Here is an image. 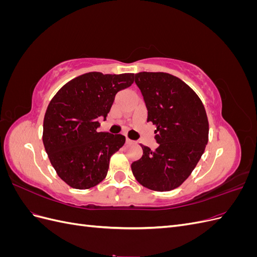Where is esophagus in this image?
Here are the masks:
<instances>
[{
	"label": "esophagus",
	"mask_w": 257,
	"mask_h": 257,
	"mask_svg": "<svg viewBox=\"0 0 257 257\" xmlns=\"http://www.w3.org/2000/svg\"><path fill=\"white\" fill-rule=\"evenodd\" d=\"M125 143H126L127 145H130V144H133L134 142H133V141H131V139H128V138H126V139H125Z\"/></svg>",
	"instance_id": "esophagus-1"
}]
</instances>
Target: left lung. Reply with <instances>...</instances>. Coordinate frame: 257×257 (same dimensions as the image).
I'll return each mask as SVG.
<instances>
[{"instance_id": "left-lung-1", "label": "left lung", "mask_w": 257, "mask_h": 257, "mask_svg": "<svg viewBox=\"0 0 257 257\" xmlns=\"http://www.w3.org/2000/svg\"><path fill=\"white\" fill-rule=\"evenodd\" d=\"M157 130V149L141 144L143 157L132 163L136 180L146 188L165 192L181 185L193 172L208 144L209 124L201 100L188 84L166 73L135 74Z\"/></svg>"}]
</instances>
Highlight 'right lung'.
I'll return each instance as SVG.
<instances>
[{"label": "right lung", "instance_id": "obj_1", "mask_svg": "<svg viewBox=\"0 0 257 257\" xmlns=\"http://www.w3.org/2000/svg\"><path fill=\"white\" fill-rule=\"evenodd\" d=\"M133 82L134 74L92 72L67 82L51 99L43 143L58 176L72 188H93L107 176L111 155L125 137L97 132L98 119H106L116 93Z\"/></svg>", "mask_w": 257, "mask_h": 257}]
</instances>
